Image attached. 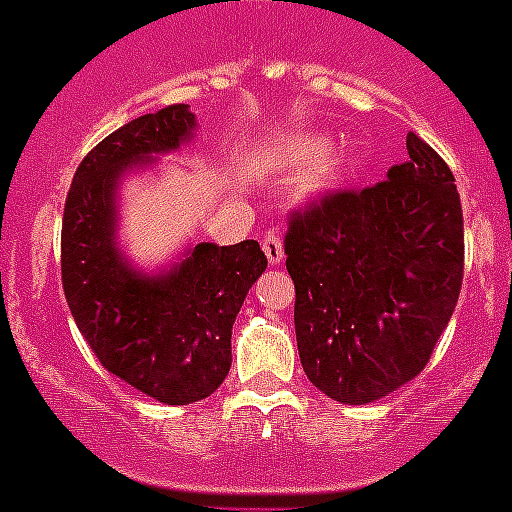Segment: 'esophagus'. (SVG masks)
<instances>
[{
  "instance_id": "1",
  "label": "esophagus",
  "mask_w": 512,
  "mask_h": 512,
  "mask_svg": "<svg viewBox=\"0 0 512 512\" xmlns=\"http://www.w3.org/2000/svg\"><path fill=\"white\" fill-rule=\"evenodd\" d=\"M264 253H266V259H269V264H279V261L284 259V243H281L279 233H274V231L266 233Z\"/></svg>"
}]
</instances>
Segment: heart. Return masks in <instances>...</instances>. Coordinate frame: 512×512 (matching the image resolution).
<instances>
[{
	"label": "heart",
	"instance_id": "b5f03b06",
	"mask_svg": "<svg viewBox=\"0 0 512 512\" xmlns=\"http://www.w3.org/2000/svg\"><path fill=\"white\" fill-rule=\"evenodd\" d=\"M325 149L327 139L322 137H299L284 147V162L292 164V167L312 162V167H309L302 180L304 192L322 190V187L332 185L342 175V167H345L342 157H327Z\"/></svg>",
	"mask_w": 512,
	"mask_h": 512
}]
</instances>
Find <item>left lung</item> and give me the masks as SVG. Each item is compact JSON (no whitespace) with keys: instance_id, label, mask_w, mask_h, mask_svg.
<instances>
[{"instance_id":"obj_1","label":"left lung","mask_w":512,"mask_h":512,"mask_svg":"<svg viewBox=\"0 0 512 512\" xmlns=\"http://www.w3.org/2000/svg\"><path fill=\"white\" fill-rule=\"evenodd\" d=\"M406 149L409 162L378 185L327 192L289 213L284 253L302 368L350 406L378 401L424 370L462 289L454 175L414 131Z\"/></svg>"}]
</instances>
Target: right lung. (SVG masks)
<instances>
[{"label":"right lung","instance_id":"obj_1","mask_svg":"<svg viewBox=\"0 0 512 512\" xmlns=\"http://www.w3.org/2000/svg\"><path fill=\"white\" fill-rule=\"evenodd\" d=\"M195 129L187 103L129 121L75 170L63 210L60 271L75 325L109 373L159 403L208 398L231 370V330L266 269L259 241L198 243L159 276L131 269L114 241L119 177L129 164L172 152Z\"/></svg>","mask_w":512,"mask_h":512}]
</instances>
